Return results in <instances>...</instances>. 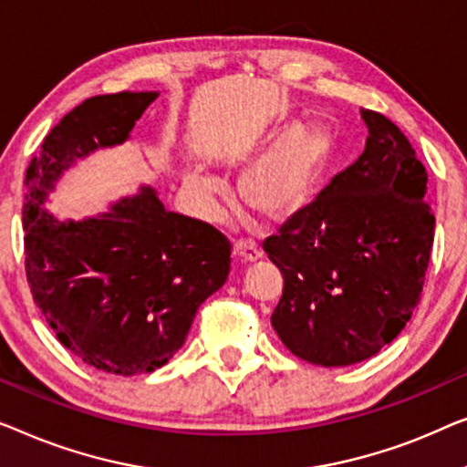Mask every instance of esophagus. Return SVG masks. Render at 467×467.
Wrapping results in <instances>:
<instances>
[{"label": "esophagus", "instance_id": "1", "mask_svg": "<svg viewBox=\"0 0 467 467\" xmlns=\"http://www.w3.org/2000/svg\"><path fill=\"white\" fill-rule=\"evenodd\" d=\"M233 254H234V258L241 262H255L260 258L258 245L249 239H236L233 243Z\"/></svg>", "mask_w": 467, "mask_h": 467}]
</instances>
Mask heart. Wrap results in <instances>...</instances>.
Listing matches in <instances>:
<instances>
[{
    "label": "heart",
    "mask_w": 467,
    "mask_h": 467,
    "mask_svg": "<svg viewBox=\"0 0 467 467\" xmlns=\"http://www.w3.org/2000/svg\"><path fill=\"white\" fill-rule=\"evenodd\" d=\"M334 156V135L324 122L296 124L281 133L243 171L239 190L254 212L275 224L296 218L311 205ZM186 186L201 205L212 207L220 183L192 171Z\"/></svg>",
    "instance_id": "b5f03b06"
}]
</instances>
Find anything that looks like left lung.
<instances>
[{
  "instance_id": "1",
  "label": "left lung",
  "mask_w": 467,
  "mask_h": 467,
  "mask_svg": "<svg viewBox=\"0 0 467 467\" xmlns=\"http://www.w3.org/2000/svg\"><path fill=\"white\" fill-rule=\"evenodd\" d=\"M359 111L362 156L262 245L284 275L275 332L294 356L326 368L364 362L402 332L436 226L410 141L389 118Z\"/></svg>"
}]
</instances>
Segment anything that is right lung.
Segmentation results:
<instances>
[{
	"label": "right lung",
	"mask_w": 467,
	"mask_h": 467,
	"mask_svg": "<svg viewBox=\"0 0 467 467\" xmlns=\"http://www.w3.org/2000/svg\"><path fill=\"white\" fill-rule=\"evenodd\" d=\"M156 97H90L50 129L25 175V273L36 305L76 358L122 377L173 358L199 306L224 285L231 241L167 212L150 188L82 222H58L42 205L76 159L127 140Z\"/></svg>",
	"instance_id": "1"
}]
</instances>
